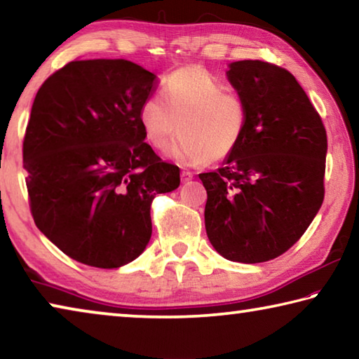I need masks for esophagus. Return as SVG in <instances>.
Masks as SVG:
<instances>
[{"label":"esophagus","instance_id":"esophagus-1","mask_svg":"<svg viewBox=\"0 0 359 359\" xmlns=\"http://www.w3.org/2000/svg\"><path fill=\"white\" fill-rule=\"evenodd\" d=\"M180 177H182V182H190L193 179V172L190 171H182L180 172Z\"/></svg>","mask_w":359,"mask_h":359}]
</instances>
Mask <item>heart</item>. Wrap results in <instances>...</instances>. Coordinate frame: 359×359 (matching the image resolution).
Listing matches in <instances>:
<instances>
[{
    "instance_id": "obj_1",
    "label": "heart",
    "mask_w": 359,
    "mask_h": 359,
    "mask_svg": "<svg viewBox=\"0 0 359 359\" xmlns=\"http://www.w3.org/2000/svg\"><path fill=\"white\" fill-rule=\"evenodd\" d=\"M247 121L244 98L198 66L171 72L161 93L149 95L139 107L144 136L156 150H165L180 128L171 154L184 165L224 160L238 149Z\"/></svg>"
}]
</instances>
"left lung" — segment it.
I'll use <instances>...</instances> for the list:
<instances>
[{
    "label": "left lung",
    "mask_w": 359,
    "mask_h": 359,
    "mask_svg": "<svg viewBox=\"0 0 359 359\" xmlns=\"http://www.w3.org/2000/svg\"><path fill=\"white\" fill-rule=\"evenodd\" d=\"M248 109L245 135L222 168L199 174L210 244L229 261L280 257L306 233L325 198L323 121L290 71L261 60L229 65Z\"/></svg>",
    "instance_id": "obj_1"
}]
</instances>
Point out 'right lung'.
Returning a JSON list of instances; mask_svg holds the SVG:
<instances>
[{"mask_svg": "<svg viewBox=\"0 0 359 359\" xmlns=\"http://www.w3.org/2000/svg\"><path fill=\"white\" fill-rule=\"evenodd\" d=\"M156 76L128 60L69 62L36 93L23 137L28 203L36 226L79 263L114 269L151 236L156 194L180 185L139 123Z\"/></svg>", "mask_w": 359, "mask_h": 359, "instance_id": "obj_1", "label": "right lung"}]
</instances>
